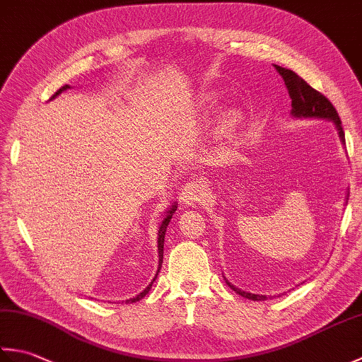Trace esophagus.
<instances>
[{
	"label": "esophagus",
	"mask_w": 362,
	"mask_h": 362,
	"mask_svg": "<svg viewBox=\"0 0 362 362\" xmlns=\"http://www.w3.org/2000/svg\"><path fill=\"white\" fill-rule=\"evenodd\" d=\"M206 194H209V189H206L205 183L201 180H196V182H189L185 188H182L179 199L182 204L194 206L201 204L206 197Z\"/></svg>",
	"instance_id": "obj_1"
}]
</instances>
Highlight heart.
I'll list each match as a JSON object with an SVG mask.
<instances>
[{"instance_id":"b5f03b06","label":"heart","mask_w":362,"mask_h":362,"mask_svg":"<svg viewBox=\"0 0 362 362\" xmlns=\"http://www.w3.org/2000/svg\"><path fill=\"white\" fill-rule=\"evenodd\" d=\"M204 101L210 107V109H214V105L218 103V96L213 93L206 95L204 98ZM241 126H243V115L238 110H228L222 115L218 122V135L230 140V138H233L238 134V130L241 129Z\"/></svg>"}]
</instances>
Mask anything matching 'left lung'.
Returning <instances> with one entry per match:
<instances>
[{
	"mask_svg": "<svg viewBox=\"0 0 362 362\" xmlns=\"http://www.w3.org/2000/svg\"><path fill=\"white\" fill-rule=\"evenodd\" d=\"M275 70L280 73V76L284 81V86H286V88H288V93L292 99V103H291L292 118H298V119L317 118V119L332 121L337 130V135H339L341 143L345 146V135H344V130L341 126L339 115H337L333 104L329 103L324 95L319 93L317 90H314L311 86H308V83L300 78V76H297L294 71H291V70H288V68H283L279 65H275ZM226 283L236 292V294H240L245 298L267 300L266 296L252 294V292L241 291L240 288L233 286V284L230 283L227 279H226Z\"/></svg>",
	"mask_w": 362,
	"mask_h": 362,
	"instance_id": "8db88e82",
	"label": "left lung"
}]
</instances>
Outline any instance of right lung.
I'll return each mask as SVG.
<instances>
[{"label": "right lung", "mask_w": 362, "mask_h": 362, "mask_svg": "<svg viewBox=\"0 0 362 362\" xmlns=\"http://www.w3.org/2000/svg\"><path fill=\"white\" fill-rule=\"evenodd\" d=\"M70 88V86H64L62 88H59L56 93H54L52 96H51V99H54L56 98L57 95H60L62 93V91H65V90H68ZM175 210H177V204L174 202L171 206H169V210L166 211V214H165V218H163V221H161V224H160V227H158V238H157V243H158V269H157V274H156V276H153V280L148 284V286H146V289L143 291V292H140V294H138L136 297H134V298H129V300H126V302L129 303H134V302H138V300H141L146 294H148V292L151 291V286H152V283L156 281V279H157V275H158V272H160V269H161V263H163V243H165V233H166V228H168V226H169V222H171V218H173V214L175 213Z\"/></svg>", "instance_id": "add662e5"}]
</instances>
